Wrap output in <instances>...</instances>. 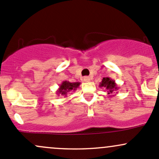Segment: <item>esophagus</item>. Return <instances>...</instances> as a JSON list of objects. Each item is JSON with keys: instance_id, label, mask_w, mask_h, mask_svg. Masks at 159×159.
I'll return each instance as SVG.
<instances>
[{"instance_id": "1", "label": "esophagus", "mask_w": 159, "mask_h": 159, "mask_svg": "<svg viewBox=\"0 0 159 159\" xmlns=\"http://www.w3.org/2000/svg\"><path fill=\"white\" fill-rule=\"evenodd\" d=\"M83 80H84L85 82H89L91 80V78L89 77V76H84V77H83Z\"/></svg>"}]
</instances>
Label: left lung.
<instances>
[{"label":"left lung","mask_w":159,"mask_h":159,"mask_svg":"<svg viewBox=\"0 0 159 159\" xmlns=\"http://www.w3.org/2000/svg\"><path fill=\"white\" fill-rule=\"evenodd\" d=\"M99 86L104 87V88L107 89V94H110V95L113 93H115L116 91H117L119 89V87L117 86V84L116 83L115 80H112L111 78L110 77H103L102 81L100 83Z\"/></svg>","instance_id":"left-lung-1"}]
</instances>
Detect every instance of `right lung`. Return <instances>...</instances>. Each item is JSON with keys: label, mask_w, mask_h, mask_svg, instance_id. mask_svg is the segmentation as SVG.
<instances>
[{"label": "right lung", "mask_w": 159, "mask_h": 159, "mask_svg": "<svg viewBox=\"0 0 159 159\" xmlns=\"http://www.w3.org/2000/svg\"><path fill=\"white\" fill-rule=\"evenodd\" d=\"M80 84L81 83L80 82L70 83L69 81H63L61 84L59 85V88L56 91V94L58 95L66 96L70 91L76 90V89L79 88Z\"/></svg>", "instance_id": "obj_1"}]
</instances>
